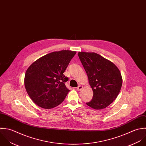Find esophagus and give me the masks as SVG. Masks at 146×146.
Masks as SVG:
<instances>
[{
	"mask_svg": "<svg viewBox=\"0 0 146 146\" xmlns=\"http://www.w3.org/2000/svg\"><path fill=\"white\" fill-rule=\"evenodd\" d=\"M82 88H83V86H79L77 87L76 90H77L78 91H81V90H82Z\"/></svg>",
	"mask_w": 146,
	"mask_h": 146,
	"instance_id": "34e87169",
	"label": "esophagus"
}]
</instances>
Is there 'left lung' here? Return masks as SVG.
Wrapping results in <instances>:
<instances>
[{"label": "left lung", "mask_w": 146, "mask_h": 146, "mask_svg": "<svg viewBox=\"0 0 146 146\" xmlns=\"http://www.w3.org/2000/svg\"><path fill=\"white\" fill-rule=\"evenodd\" d=\"M79 58L87 74L93 98L86 104L95 109L109 106L118 96L122 78L117 67L95 52H79Z\"/></svg>", "instance_id": "obj_1"}]
</instances>
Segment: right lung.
I'll return each instance as SVG.
<instances>
[{
	"mask_svg": "<svg viewBox=\"0 0 146 146\" xmlns=\"http://www.w3.org/2000/svg\"><path fill=\"white\" fill-rule=\"evenodd\" d=\"M76 51H54L39 58L27 69L25 87L32 101L44 109L53 108L62 103L70 90L65 83L68 78L63 73Z\"/></svg>",
	"mask_w": 146,
	"mask_h": 146,
	"instance_id": "1",
	"label": "right lung"
}]
</instances>
